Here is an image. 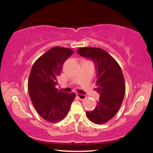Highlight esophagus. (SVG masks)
<instances>
[{"label": "esophagus", "mask_w": 153, "mask_h": 153, "mask_svg": "<svg viewBox=\"0 0 153 153\" xmlns=\"http://www.w3.org/2000/svg\"><path fill=\"white\" fill-rule=\"evenodd\" d=\"M76 96H77L78 98H79L80 100H85V99L87 98V96H86L85 94H78V93H77V94H76Z\"/></svg>", "instance_id": "esophagus-1"}]
</instances>
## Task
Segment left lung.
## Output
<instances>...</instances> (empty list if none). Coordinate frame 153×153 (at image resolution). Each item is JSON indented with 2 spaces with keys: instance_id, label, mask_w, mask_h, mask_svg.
<instances>
[{
  "instance_id": "8db88e82",
  "label": "left lung",
  "mask_w": 153,
  "mask_h": 153,
  "mask_svg": "<svg viewBox=\"0 0 153 153\" xmlns=\"http://www.w3.org/2000/svg\"><path fill=\"white\" fill-rule=\"evenodd\" d=\"M82 57L93 60L97 70L96 91L100 94L96 107L86 115L90 121L103 124L113 118L121 107L126 90L121 67L103 49L83 47L77 50Z\"/></svg>"
}]
</instances>
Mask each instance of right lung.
Instances as JSON below:
<instances>
[{"instance_id":"obj_1","label":"right lung","mask_w":153,"mask_h":153,"mask_svg":"<svg viewBox=\"0 0 153 153\" xmlns=\"http://www.w3.org/2000/svg\"><path fill=\"white\" fill-rule=\"evenodd\" d=\"M73 52L71 48H52L32 67L28 81L30 98L39 115L49 123H58L65 117L76 96L55 87L62 64Z\"/></svg>"}]
</instances>
